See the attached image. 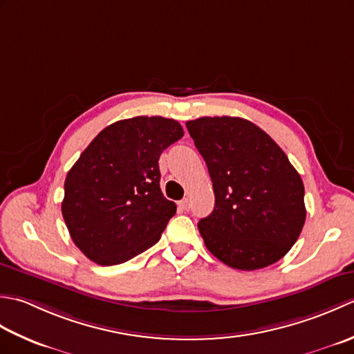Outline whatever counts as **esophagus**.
I'll use <instances>...</instances> for the list:
<instances>
[{
	"instance_id": "esophagus-1",
	"label": "esophagus",
	"mask_w": 354,
	"mask_h": 354,
	"mask_svg": "<svg viewBox=\"0 0 354 354\" xmlns=\"http://www.w3.org/2000/svg\"><path fill=\"white\" fill-rule=\"evenodd\" d=\"M178 207H180V209H183V211H187V209L191 207V201H189V198H183V200H180V201H178Z\"/></svg>"
}]
</instances>
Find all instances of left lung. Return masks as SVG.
Wrapping results in <instances>:
<instances>
[{"instance_id":"obj_1","label":"left lung","mask_w":354,"mask_h":354,"mask_svg":"<svg viewBox=\"0 0 354 354\" xmlns=\"http://www.w3.org/2000/svg\"><path fill=\"white\" fill-rule=\"evenodd\" d=\"M212 180L215 206L198 221L207 250L229 268L257 270L283 258L306 221L304 185L286 153L241 118L186 122Z\"/></svg>"}]
</instances>
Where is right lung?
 Segmentation results:
<instances>
[{"label":"right lung","instance_id":"obj_1","mask_svg":"<svg viewBox=\"0 0 354 354\" xmlns=\"http://www.w3.org/2000/svg\"><path fill=\"white\" fill-rule=\"evenodd\" d=\"M183 137L174 119L137 116L100 131L68 171L62 217L100 266L125 263L160 240L176 203L163 197L158 158Z\"/></svg>","mask_w":354,"mask_h":354}]
</instances>
